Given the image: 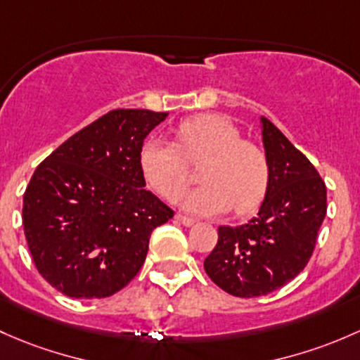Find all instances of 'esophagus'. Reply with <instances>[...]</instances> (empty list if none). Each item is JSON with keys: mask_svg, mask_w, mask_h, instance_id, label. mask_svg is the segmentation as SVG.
<instances>
[{"mask_svg": "<svg viewBox=\"0 0 360 360\" xmlns=\"http://www.w3.org/2000/svg\"><path fill=\"white\" fill-rule=\"evenodd\" d=\"M175 218H176V221H180V224L185 225V227H191V225L194 224V218L185 217V214H181V213H176Z\"/></svg>", "mask_w": 360, "mask_h": 360, "instance_id": "1", "label": "esophagus"}]
</instances>
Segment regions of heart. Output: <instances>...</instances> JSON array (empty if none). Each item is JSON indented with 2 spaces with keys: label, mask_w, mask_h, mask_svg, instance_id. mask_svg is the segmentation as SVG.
I'll list each match as a JSON object with an SVG mask.
<instances>
[{
  "label": "heart",
  "mask_w": 360,
  "mask_h": 360,
  "mask_svg": "<svg viewBox=\"0 0 360 360\" xmlns=\"http://www.w3.org/2000/svg\"><path fill=\"white\" fill-rule=\"evenodd\" d=\"M179 146L150 139L140 153L147 185L165 199L179 198L188 185V165L199 168L201 187L184 199L188 211L217 214L229 210L246 214L262 202L270 180V166L262 147L243 140L229 120L201 114L181 121Z\"/></svg>",
  "instance_id": "1"
}]
</instances>
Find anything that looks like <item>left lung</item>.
<instances>
[{"mask_svg":"<svg viewBox=\"0 0 360 360\" xmlns=\"http://www.w3.org/2000/svg\"><path fill=\"white\" fill-rule=\"evenodd\" d=\"M270 180L260 211L248 224L218 229L205 270L218 288L239 298L269 295L295 279L314 253L326 217V184L317 169L262 117Z\"/></svg>","mask_w":360,"mask_h":360,"instance_id":"obj_1","label":"left lung"}]
</instances>
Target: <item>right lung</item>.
Wrapping results in <instances>:
<instances>
[{
    "label": "right lung",
    "mask_w": 360,
    "mask_h": 360,
    "mask_svg": "<svg viewBox=\"0 0 360 360\" xmlns=\"http://www.w3.org/2000/svg\"><path fill=\"white\" fill-rule=\"evenodd\" d=\"M168 112L116 109L36 168L22 224L43 279L70 298H107L139 274L155 227L173 210L146 191L140 153Z\"/></svg>",
    "instance_id": "right-lung-1"
}]
</instances>
